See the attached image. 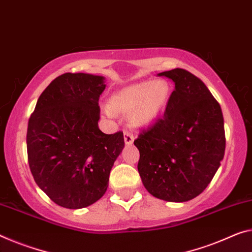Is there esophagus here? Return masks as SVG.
Listing matches in <instances>:
<instances>
[{
  "label": "esophagus",
  "instance_id": "34e87169",
  "mask_svg": "<svg viewBox=\"0 0 252 252\" xmlns=\"http://www.w3.org/2000/svg\"><path fill=\"white\" fill-rule=\"evenodd\" d=\"M124 141H125V143H126L127 145L133 144V142H134L133 134H131L130 131H128V130L124 131Z\"/></svg>",
  "mask_w": 252,
  "mask_h": 252
}]
</instances>
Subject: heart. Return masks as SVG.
I'll use <instances>...</instances> for the list:
<instances>
[{"label":"heart","instance_id":"1","mask_svg":"<svg viewBox=\"0 0 252 252\" xmlns=\"http://www.w3.org/2000/svg\"><path fill=\"white\" fill-rule=\"evenodd\" d=\"M170 95L171 87L168 81H144L116 91L109 98V103L102 106V111L108 117H114L115 114H130L131 125L148 127L163 113Z\"/></svg>","mask_w":252,"mask_h":252}]
</instances>
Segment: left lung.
I'll list each match as a JSON object with an SVG mask.
<instances>
[{
    "instance_id": "left-lung-1",
    "label": "left lung",
    "mask_w": 252,
    "mask_h": 252,
    "mask_svg": "<svg viewBox=\"0 0 252 252\" xmlns=\"http://www.w3.org/2000/svg\"><path fill=\"white\" fill-rule=\"evenodd\" d=\"M175 83L163 117L135 139L138 172L151 195L184 203L202 193L225 151L219 102L202 80L183 68L158 73Z\"/></svg>"
}]
</instances>
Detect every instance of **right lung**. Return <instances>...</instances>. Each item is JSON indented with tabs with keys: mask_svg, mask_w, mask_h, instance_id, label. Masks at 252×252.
Returning a JSON list of instances; mask_svg holds the SVG:
<instances>
[{
	"mask_svg": "<svg viewBox=\"0 0 252 252\" xmlns=\"http://www.w3.org/2000/svg\"><path fill=\"white\" fill-rule=\"evenodd\" d=\"M104 77L65 73L45 89L29 119L28 162L33 179L54 203L79 210L107 191L114 162L125 146L123 131L99 129Z\"/></svg>",
	"mask_w": 252,
	"mask_h": 252,
	"instance_id": "obj_1",
	"label": "right lung"
}]
</instances>
